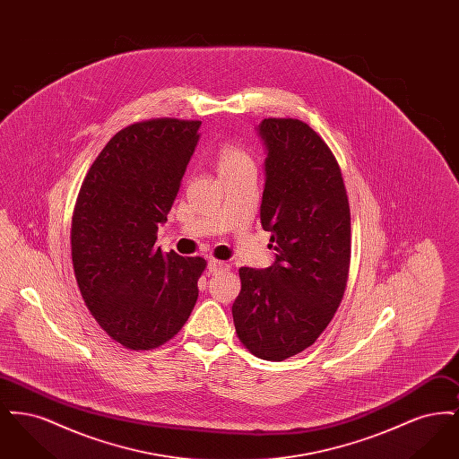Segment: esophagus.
<instances>
[{
	"instance_id": "1",
	"label": "esophagus",
	"mask_w": 459,
	"mask_h": 459,
	"mask_svg": "<svg viewBox=\"0 0 459 459\" xmlns=\"http://www.w3.org/2000/svg\"><path fill=\"white\" fill-rule=\"evenodd\" d=\"M208 270L217 275V273L230 270V264H229V263L220 262V260H210V262H208Z\"/></svg>"
}]
</instances>
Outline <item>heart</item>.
<instances>
[{
    "instance_id": "obj_1",
    "label": "heart",
    "mask_w": 459,
    "mask_h": 459,
    "mask_svg": "<svg viewBox=\"0 0 459 459\" xmlns=\"http://www.w3.org/2000/svg\"><path fill=\"white\" fill-rule=\"evenodd\" d=\"M220 174L230 172L246 165H253V158L238 144H223L217 153Z\"/></svg>"
}]
</instances>
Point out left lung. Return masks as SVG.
<instances>
[{
    "label": "left lung",
    "mask_w": 459,
    "mask_h": 459,
    "mask_svg": "<svg viewBox=\"0 0 459 459\" xmlns=\"http://www.w3.org/2000/svg\"><path fill=\"white\" fill-rule=\"evenodd\" d=\"M260 220L275 262L239 268L232 305L240 342L284 361L309 348L342 301L351 258V213L342 174L325 141L296 118H264Z\"/></svg>",
    "instance_id": "8db88e82"
}]
</instances>
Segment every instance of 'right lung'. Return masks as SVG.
Instances as JSON below:
<instances>
[{
	"mask_svg": "<svg viewBox=\"0 0 459 459\" xmlns=\"http://www.w3.org/2000/svg\"><path fill=\"white\" fill-rule=\"evenodd\" d=\"M199 120L154 118L117 132L82 182L72 219L75 279L96 322L134 351L187 322L206 262L154 247L199 139Z\"/></svg>",
	"mask_w": 459,
	"mask_h": 459,
	"instance_id": "1",
	"label": "right lung"
}]
</instances>
